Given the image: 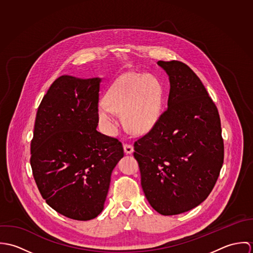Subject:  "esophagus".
<instances>
[{
  "label": "esophagus",
  "instance_id": "obj_1",
  "mask_svg": "<svg viewBox=\"0 0 253 253\" xmlns=\"http://www.w3.org/2000/svg\"><path fill=\"white\" fill-rule=\"evenodd\" d=\"M124 151L126 154H132L133 153V146L131 144H124Z\"/></svg>",
  "mask_w": 253,
  "mask_h": 253
}]
</instances>
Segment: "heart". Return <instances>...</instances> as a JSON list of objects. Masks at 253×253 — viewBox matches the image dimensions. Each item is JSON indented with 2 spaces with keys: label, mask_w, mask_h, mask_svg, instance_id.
Here are the masks:
<instances>
[{
  "label": "heart",
  "mask_w": 253,
  "mask_h": 253,
  "mask_svg": "<svg viewBox=\"0 0 253 253\" xmlns=\"http://www.w3.org/2000/svg\"><path fill=\"white\" fill-rule=\"evenodd\" d=\"M164 105V87L153 75L128 73L109 89L106 101L99 104L98 116L106 131L114 134L119 127L116 113H122L126 126L143 134L158 123Z\"/></svg>",
  "instance_id": "obj_1"
}]
</instances>
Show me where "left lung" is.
I'll list each match as a JSON object with an SVG mask.
<instances>
[{"mask_svg": "<svg viewBox=\"0 0 253 253\" xmlns=\"http://www.w3.org/2000/svg\"><path fill=\"white\" fill-rule=\"evenodd\" d=\"M158 65L169 77L168 109L134 142L133 156L151 207L175 215L209 197L223 165L224 143L218 110L200 78L180 61Z\"/></svg>", "mask_w": 253, "mask_h": 253, "instance_id": "8db88e82", "label": "left lung"}]
</instances>
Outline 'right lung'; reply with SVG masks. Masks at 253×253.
<instances>
[{"label":"right lung","instance_id":"add662e5","mask_svg":"<svg viewBox=\"0 0 253 253\" xmlns=\"http://www.w3.org/2000/svg\"><path fill=\"white\" fill-rule=\"evenodd\" d=\"M100 82L61 76L37 112L30 159L34 179L46 204L74 220L100 214L112 171L124 157L117 138L96 130Z\"/></svg>","mask_w":253,"mask_h":253}]
</instances>
